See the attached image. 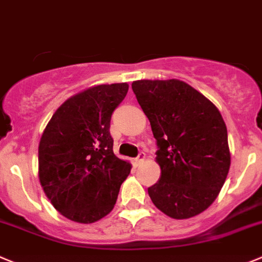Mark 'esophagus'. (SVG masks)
Masks as SVG:
<instances>
[{
    "label": "esophagus",
    "instance_id": "34e87169",
    "mask_svg": "<svg viewBox=\"0 0 262 262\" xmlns=\"http://www.w3.org/2000/svg\"><path fill=\"white\" fill-rule=\"evenodd\" d=\"M145 158H146V154L143 151H141L140 154H138V157H137L136 159H134V164H136V166H140V164L142 163L143 160H145Z\"/></svg>",
    "mask_w": 262,
    "mask_h": 262
}]
</instances>
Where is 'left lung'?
I'll return each mask as SVG.
<instances>
[{
    "mask_svg": "<svg viewBox=\"0 0 262 262\" xmlns=\"http://www.w3.org/2000/svg\"><path fill=\"white\" fill-rule=\"evenodd\" d=\"M132 89L158 145L160 179L147 189L152 204L171 218L199 215L215 201L230 169L222 115L179 79H141Z\"/></svg>",
    "mask_w": 262,
    "mask_h": 262,
    "instance_id": "1",
    "label": "left lung"
}]
</instances>
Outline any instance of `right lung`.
Instances as JSON below:
<instances>
[{
	"label": "right lung",
	"mask_w": 262,
	"mask_h": 262,
	"mask_svg": "<svg viewBox=\"0 0 262 262\" xmlns=\"http://www.w3.org/2000/svg\"><path fill=\"white\" fill-rule=\"evenodd\" d=\"M128 83L89 87L62 103L39 143V180L60 214L94 223L111 213L130 163L114 154L110 122Z\"/></svg>",
	"instance_id": "1"
}]
</instances>
